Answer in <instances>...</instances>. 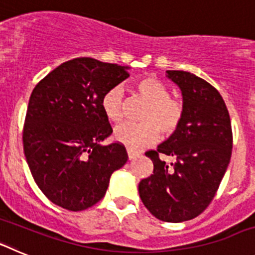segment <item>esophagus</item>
Returning a JSON list of instances; mask_svg holds the SVG:
<instances>
[{
    "label": "esophagus",
    "instance_id": "esophagus-1",
    "mask_svg": "<svg viewBox=\"0 0 255 255\" xmlns=\"http://www.w3.org/2000/svg\"><path fill=\"white\" fill-rule=\"evenodd\" d=\"M138 155H139L138 152H135V150H132V149H130V148H128V157H129V159L136 158Z\"/></svg>",
    "mask_w": 255,
    "mask_h": 255
}]
</instances>
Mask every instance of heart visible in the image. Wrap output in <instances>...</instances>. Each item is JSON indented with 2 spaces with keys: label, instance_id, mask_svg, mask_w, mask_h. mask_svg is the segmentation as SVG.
<instances>
[{
  "label": "heart",
  "instance_id": "b5f03b06",
  "mask_svg": "<svg viewBox=\"0 0 255 255\" xmlns=\"http://www.w3.org/2000/svg\"><path fill=\"white\" fill-rule=\"evenodd\" d=\"M138 92L148 105L141 115L143 123H126L117 126L115 138L130 149H141L154 143L161 132L171 136L179 130L184 119V105L177 98H172L163 83L155 76H144L135 82ZM124 93L120 87L110 88L101 100V107L111 123H120L124 117Z\"/></svg>",
  "mask_w": 255,
  "mask_h": 255
}]
</instances>
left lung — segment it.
Returning <instances> with one entry per match:
<instances>
[{
  "label": "left lung",
  "instance_id": "left-lung-1",
  "mask_svg": "<svg viewBox=\"0 0 255 255\" xmlns=\"http://www.w3.org/2000/svg\"><path fill=\"white\" fill-rule=\"evenodd\" d=\"M166 73L181 89L185 114L170 139L145 152L153 173L139 182V195L155 218L176 224L199 216L215 198L231 158L233 130L215 87L188 71ZM163 155L174 162L166 164Z\"/></svg>",
  "mask_w": 255,
  "mask_h": 255
}]
</instances>
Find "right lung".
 <instances>
[{
	"mask_svg": "<svg viewBox=\"0 0 255 255\" xmlns=\"http://www.w3.org/2000/svg\"><path fill=\"white\" fill-rule=\"evenodd\" d=\"M128 76L125 66L78 57L52 70L31 92L24 153L38 188L56 206L74 212L94 206L112 172L128 161L124 144L101 145L112 134L101 100Z\"/></svg>",
	"mask_w": 255,
	"mask_h": 255,
	"instance_id": "right-lung-1",
	"label": "right lung"
}]
</instances>
